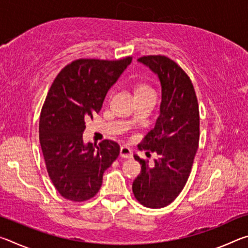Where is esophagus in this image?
<instances>
[{
    "label": "esophagus",
    "instance_id": "34e87169",
    "mask_svg": "<svg viewBox=\"0 0 248 248\" xmlns=\"http://www.w3.org/2000/svg\"><path fill=\"white\" fill-rule=\"evenodd\" d=\"M120 156L123 158H131L132 157V152L128 146L123 145L120 148Z\"/></svg>",
    "mask_w": 248,
    "mask_h": 248
}]
</instances>
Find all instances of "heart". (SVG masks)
<instances>
[{
    "label": "heart",
    "instance_id": "heart-1",
    "mask_svg": "<svg viewBox=\"0 0 248 248\" xmlns=\"http://www.w3.org/2000/svg\"><path fill=\"white\" fill-rule=\"evenodd\" d=\"M132 93L136 99L144 98L148 97V96H154V91L150 84L145 81H142V79H138V81L133 83Z\"/></svg>",
    "mask_w": 248,
    "mask_h": 248
}]
</instances>
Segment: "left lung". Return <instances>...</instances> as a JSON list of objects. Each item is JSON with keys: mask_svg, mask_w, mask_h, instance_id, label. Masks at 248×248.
Masks as SVG:
<instances>
[{"mask_svg": "<svg viewBox=\"0 0 248 248\" xmlns=\"http://www.w3.org/2000/svg\"><path fill=\"white\" fill-rule=\"evenodd\" d=\"M139 61L157 74L162 103L154 129L138 145L148 156L154 152L157 157L149 164L148 159L134 155L141 173L132 191L142 205L159 209L177 198L190 175L199 144V106L190 78L175 61L161 54L141 57Z\"/></svg>", "mask_w": 248, "mask_h": 248, "instance_id": "1", "label": "left lung"}]
</instances>
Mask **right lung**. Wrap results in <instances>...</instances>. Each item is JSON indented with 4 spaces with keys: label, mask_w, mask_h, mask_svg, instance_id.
<instances>
[{
    "label": "right lung",
    "mask_w": 248,
    "mask_h": 248,
    "mask_svg": "<svg viewBox=\"0 0 248 248\" xmlns=\"http://www.w3.org/2000/svg\"><path fill=\"white\" fill-rule=\"evenodd\" d=\"M132 57L119 60L78 59L65 65L45 99L40 112L39 141L46 169L63 198L83 202L97 194L103 174L120 153L118 143L104 140L84 144L85 121L93 119Z\"/></svg>",
    "instance_id": "add662e5"
}]
</instances>
